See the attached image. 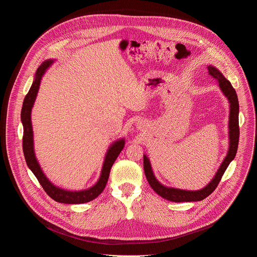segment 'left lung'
I'll return each instance as SVG.
<instances>
[{
  "instance_id": "1",
  "label": "left lung",
  "mask_w": 257,
  "mask_h": 257,
  "mask_svg": "<svg viewBox=\"0 0 257 257\" xmlns=\"http://www.w3.org/2000/svg\"><path fill=\"white\" fill-rule=\"evenodd\" d=\"M208 74L214 78L217 83L218 87L223 92V94L227 97L229 101V149L227 156L223 160L222 164L219 165L215 175L213 178L207 183V184L198 190H185V189H179L174 187H168L157 179L156 175L154 174L152 164L148 156H143V168L144 173L150 183L151 187L157 192L160 196L165 199H168L173 202H191V201H200L210 195L213 190L216 188L217 184L222 179L225 171L227 170L229 164L235 159L237 149H238V142H239V102L238 97L235 89L233 88L232 84L226 77L222 74L221 71L216 69L212 65L207 66Z\"/></svg>"
}]
</instances>
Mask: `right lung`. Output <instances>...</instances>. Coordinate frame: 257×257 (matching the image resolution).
Returning a JSON list of instances; mask_svg holds the SVG:
<instances>
[{
	"label": "right lung",
	"instance_id": "obj_1",
	"mask_svg": "<svg viewBox=\"0 0 257 257\" xmlns=\"http://www.w3.org/2000/svg\"><path fill=\"white\" fill-rule=\"evenodd\" d=\"M54 62H56V60L54 59L46 60L38 68V70L35 72L31 87L23 100V105L21 109V122L23 125L22 145H23L24 158L30 171L34 174L36 179L39 180V182L41 183V185L43 186L47 194L51 198H53L55 201L60 203H67V204L85 203L93 200L103 191L109 176V171H111V168L114 165L116 159L124 149L125 138L123 137V138L117 139L108 146L103 159L99 178L96 181L95 184L92 185L91 187L87 189H82V190H67L55 185L53 182L50 181V179L44 173L35 156L33 129H32V123H31V111H32L34 101L36 99V96H38L42 79L45 76L48 69L54 64Z\"/></svg>",
	"mask_w": 257,
	"mask_h": 257
}]
</instances>
